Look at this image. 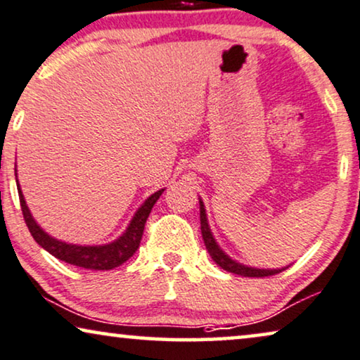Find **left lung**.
I'll return each instance as SVG.
<instances>
[{
  "instance_id": "1",
  "label": "left lung",
  "mask_w": 360,
  "mask_h": 360,
  "mask_svg": "<svg viewBox=\"0 0 360 360\" xmlns=\"http://www.w3.org/2000/svg\"><path fill=\"white\" fill-rule=\"evenodd\" d=\"M199 205H200V232H202V238H204L205 248H207L209 255L212 257V260L217 263L220 268H224L225 271L236 273V275L248 276V278L271 276V275H276V273H280V271L285 270V268H281V270H280V268H278V270H266V268H253V266L242 265V263L232 260V258H230L227 253H225L222 248L217 245V242H215L212 232H210V227H209V222H207V215H205V209H204L202 200H199Z\"/></svg>"
}]
</instances>
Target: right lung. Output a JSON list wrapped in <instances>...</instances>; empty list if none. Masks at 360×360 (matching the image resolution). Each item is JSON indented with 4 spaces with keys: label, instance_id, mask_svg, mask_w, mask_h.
<instances>
[{
    "label": "right lung",
    "instance_id": "1",
    "mask_svg": "<svg viewBox=\"0 0 360 360\" xmlns=\"http://www.w3.org/2000/svg\"><path fill=\"white\" fill-rule=\"evenodd\" d=\"M18 184V193H19V202H21V210L24 215V222H26L27 229H30L31 236L39 245L54 255L59 260L70 263V265L89 268V270H112L117 268L133 257V253L140 247L143 230H145V224L150 215L153 205L156 204V200L160 199V195L165 193V189L158 191V193L151 194L145 202L141 204V207L136 210L133 215L130 225L123 232L122 237H118L117 240L107 245H72V243H65L57 238L51 237L49 233H46L37 222L32 217V214L27 209L26 200H24L22 191Z\"/></svg>",
    "mask_w": 360,
    "mask_h": 360
}]
</instances>
